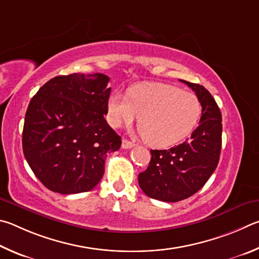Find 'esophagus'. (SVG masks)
<instances>
[{
    "label": "esophagus",
    "instance_id": "34e87169",
    "mask_svg": "<svg viewBox=\"0 0 259 259\" xmlns=\"http://www.w3.org/2000/svg\"><path fill=\"white\" fill-rule=\"evenodd\" d=\"M135 144L132 141H128L127 139H122V142H121V147L122 149H131L133 148Z\"/></svg>",
    "mask_w": 259,
    "mask_h": 259
}]
</instances>
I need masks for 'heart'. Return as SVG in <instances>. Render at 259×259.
Masks as SVG:
<instances>
[{
  "instance_id": "obj_1",
  "label": "heart",
  "mask_w": 259,
  "mask_h": 259,
  "mask_svg": "<svg viewBox=\"0 0 259 259\" xmlns=\"http://www.w3.org/2000/svg\"><path fill=\"white\" fill-rule=\"evenodd\" d=\"M108 121L113 127L133 122L149 146L167 148L192 132L201 115V104L191 92L162 83L140 84L128 97L113 91L107 102Z\"/></svg>"
}]
</instances>
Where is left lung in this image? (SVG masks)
<instances>
[{"label":"left lung","instance_id":"1","mask_svg":"<svg viewBox=\"0 0 259 259\" xmlns=\"http://www.w3.org/2000/svg\"><path fill=\"white\" fill-rule=\"evenodd\" d=\"M192 89L202 107L199 126L191 138L168 150H150L148 168L139 185L148 197L176 202L197 193L214 173L222 148V113L202 85L181 80Z\"/></svg>","mask_w":259,"mask_h":259}]
</instances>
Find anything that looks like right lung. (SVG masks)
I'll list each match as a JSON object with an SVG mask.
<instances>
[{"mask_svg": "<svg viewBox=\"0 0 259 259\" xmlns=\"http://www.w3.org/2000/svg\"><path fill=\"white\" fill-rule=\"evenodd\" d=\"M109 80L103 74L57 76L31 98L22 150L36 178L51 191L92 190L102 179L107 153L120 148V137L104 118Z\"/></svg>", "mask_w": 259, "mask_h": 259, "instance_id": "add662e5", "label": "right lung"}]
</instances>
